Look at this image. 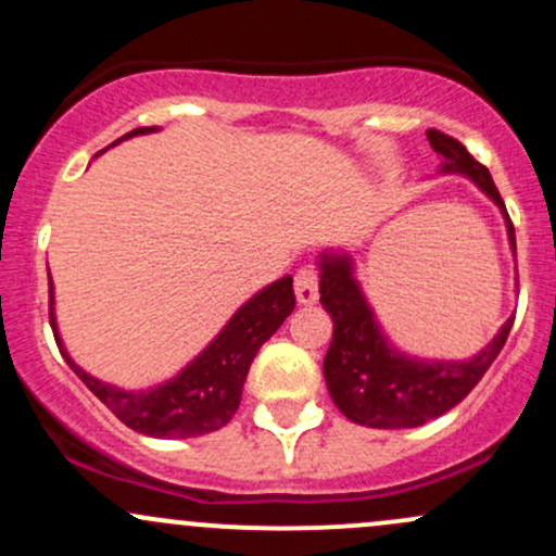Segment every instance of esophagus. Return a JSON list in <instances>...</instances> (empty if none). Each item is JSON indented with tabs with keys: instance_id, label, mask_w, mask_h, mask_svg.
<instances>
[{
	"instance_id": "34e87169",
	"label": "esophagus",
	"mask_w": 556,
	"mask_h": 556,
	"mask_svg": "<svg viewBox=\"0 0 556 556\" xmlns=\"http://www.w3.org/2000/svg\"><path fill=\"white\" fill-rule=\"evenodd\" d=\"M295 299H299L301 306L317 304L319 288H317V271H314V266L299 268V274H295Z\"/></svg>"
}]
</instances>
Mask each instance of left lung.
Masks as SVG:
<instances>
[{"mask_svg":"<svg viewBox=\"0 0 556 556\" xmlns=\"http://www.w3.org/2000/svg\"><path fill=\"white\" fill-rule=\"evenodd\" d=\"M430 148L439 153V174L468 177L506 223L508 247L517 255L511 217L497 193L492 174L457 139L428 131ZM319 304L333 319V341L325 355L323 374L330 397L346 419L366 428H419L457 406L484 377L511 333L514 317L497 328L490 344L465 361H435L408 355L387 336L361 279L355 257L344 247H325L317 255Z\"/></svg>","mask_w":556,"mask_h":556,"instance_id":"obj_1","label":"left lung"}]
</instances>
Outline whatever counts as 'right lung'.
Wrapping results in <instances>:
<instances>
[{
	"label": "right lung",
	"mask_w": 556,
	"mask_h": 556,
	"mask_svg": "<svg viewBox=\"0 0 556 556\" xmlns=\"http://www.w3.org/2000/svg\"><path fill=\"white\" fill-rule=\"evenodd\" d=\"M155 131L161 128H134L110 148L121 144L123 139ZM48 282L50 325H53L55 344H59L64 361L123 425L142 435H153V439H195V435L215 433L223 425L231 422L239 401H242L247 371H250L257 350L277 333L279 325L295 309L293 277L288 274L247 299L223 325L220 333L193 361L185 363L174 377L159 384L139 387V390H126V387L102 382L72 361L59 333V323H55L53 279L48 277Z\"/></svg>",
	"instance_id": "add662e5"
}]
</instances>
